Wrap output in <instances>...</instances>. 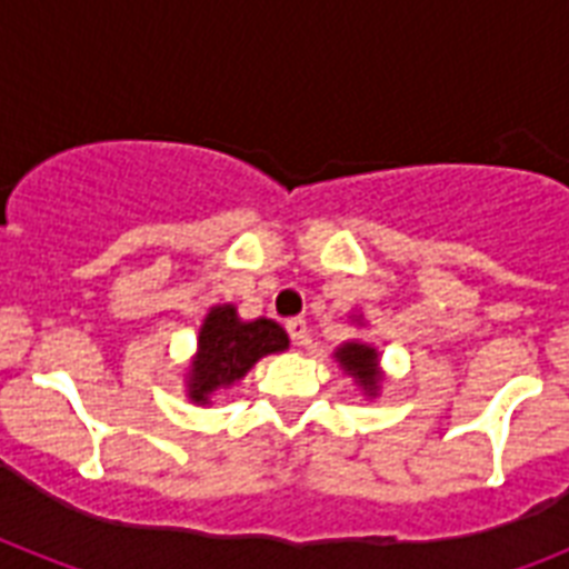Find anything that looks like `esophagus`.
<instances>
[{"mask_svg":"<svg viewBox=\"0 0 569 569\" xmlns=\"http://www.w3.org/2000/svg\"><path fill=\"white\" fill-rule=\"evenodd\" d=\"M286 333H289V339H292L295 346H303V342H307V321L289 319L286 321Z\"/></svg>","mask_w":569,"mask_h":569,"instance_id":"1","label":"esophagus"}]
</instances>
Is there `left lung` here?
Instances as JSON below:
<instances>
[{
  "mask_svg": "<svg viewBox=\"0 0 569 569\" xmlns=\"http://www.w3.org/2000/svg\"><path fill=\"white\" fill-rule=\"evenodd\" d=\"M337 360L342 363L348 375H355L360 380V387L366 392H375L378 389V355L375 348L360 346V342H348L337 351Z\"/></svg>",
  "mask_w": 569,
  "mask_h": 569,
  "instance_id": "8db88e82",
  "label": "left lung"
}]
</instances>
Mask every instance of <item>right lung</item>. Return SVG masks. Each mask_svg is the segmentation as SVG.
Returning a JSON list of instances; mask_svg holds the SVG:
<instances>
[{
	"instance_id": "obj_1",
	"label": "right lung",
	"mask_w": 569,
	"mask_h": 569,
	"mask_svg": "<svg viewBox=\"0 0 569 569\" xmlns=\"http://www.w3.org/2000/svg\"><path fill=\"white\" fill-rule=\"evenodd\" d=\"M289 346L286 330L271 319L239 321L230 303L214 307L203 321L197 360L191 366L189 392L194 401L206 405L214 389L230 387L248 375L259 357L274 355Z\"/></svg>"
}]
</instances>
